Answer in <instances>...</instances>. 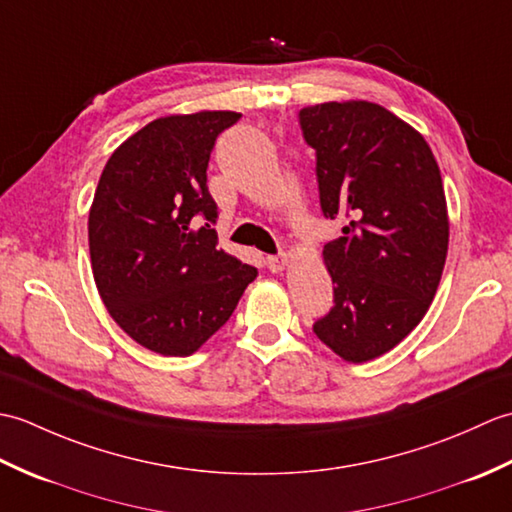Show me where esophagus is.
I'll list each match as a JSON object with an SVG mask.
<instances>
[{"label": "esophagus", "mask_w": 512, "mask_h": 512, "mask_svg": "<svg viewBox=\"0 0 512 512\" xmlns=\"http://www.w3.org/2000/svg\"><path fill=\"white\" fill-rule=\"evenodd\" d=\"M288 266V255H270L266 257V268L270 270V273H281Z\"/></svg>", "instance_id": "1"}]
</instances>
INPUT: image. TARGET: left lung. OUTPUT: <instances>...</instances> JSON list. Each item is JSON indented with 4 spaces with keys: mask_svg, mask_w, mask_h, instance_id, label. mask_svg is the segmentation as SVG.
Instances as JSON below:
<instances>
[{
    "mask_svg": "<svg viewBox=\"0 0 512 512\" xmlns=\"http://www.w3.org/2000/svg\"><path fill=\"white\" fill-rule=\"evenodd\" d=\"M321 211L345 222L323 246L332 310L312 330L350 363L389 352L427 314L449 248L438 162L416 129L367 101L303 107Z\"/></svg>",
    "mask_w": 512,
    "mask_h": 512,
    "instance_id": "obj_1",
    "label": "left lung"
}]
</instances>
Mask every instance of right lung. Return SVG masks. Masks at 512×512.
Wrapping results in <instances>:
<instances>
[{
    "label": "right lung",
    "instance_id": "1",
    "mask_svg": "<svg viewBox=\"0 0 512 512\" xmlns=\"http://www.w3.org/2000/svg\"><path fill=\"white\" fill-rule=\"evenodd\" d=\"M237 112L156 118L107 160L90 209L92 273L107 312L147 350L189 356L231 319L257 268L217 250L206 187Z\"/></svg>",
    "mask_w": 512,
    "mask_h": 512
}]
</instances>
